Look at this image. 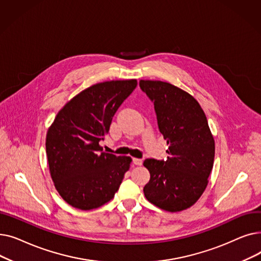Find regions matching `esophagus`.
I'll list each match as a JSON object with an SVG mask.
<instances>
[{"mask_svg": "<svg viewBox=\"0 0 261 261\" xmlns=\"http://www.w3.org/2000/svg\"><path fill=\"white\" fill-rule=\"evenodd\" d=\"M133 164H134V165L141 166L142 164H143V160H142V159H136V158H134V159H133Z\"/></svg>", "mask_w": 261, "mask_h": 261, "instance_id": "esophagus-1", "label": "esophagus"}]
</instances>
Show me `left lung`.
<instances>
[{"label": "left lung", "instance_id": "1", "mask_svg": "<svg viewBox=\"0 0 261 261\" xmlns=\"http://www.w3.org/2000/svg\"><path fill=\"white\" fill-rule=\"evenodd\" d=\"M141 89L154 103L160 132L167 141V161L146 159L150 180L146 199L170 213L189 208L208 184L215 140L197 99L169 82L141 80Z\"/></svg>", "mask_w": 261, "mask_h": 261}]
</instances>
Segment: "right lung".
Instances as JSON below:
<instances>
[{"mask_svg": "<svg viewBox=\"0 0 261 261\" xmlns=\"http://www.w3.org/2000/svg\"><path fill=\"white\" fill-rule=\"evenodd\" d=\"M136 86V79L93 85L68 100L49 126L45 141L49 173L71 206L91 211L114 198L132 159L102 152L99 142Z\"/></svg>", "mask_w": 261, "mask_h": 261, "instance_id": "add662e5", "label": "right lung"}]
</instances>
